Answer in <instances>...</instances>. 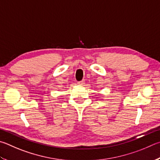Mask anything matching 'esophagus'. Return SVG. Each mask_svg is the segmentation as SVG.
I'll return each mask as SVG.
<instances>
[{"mask_svg":"<svg viewBox=\"0 0 160 160\" xmlns=\"http://www.w3.org/2000/svg\"><path fill=\"white\" fill-rule=\"evenodd\" d=\"M85 80H82V81H79V82H78V85H83L84 84H85Z\"/></svg>","mask_w":160,"mask_h":160,"instance_id":"esophagus-1","label":"esophagus"}]
</instances>
